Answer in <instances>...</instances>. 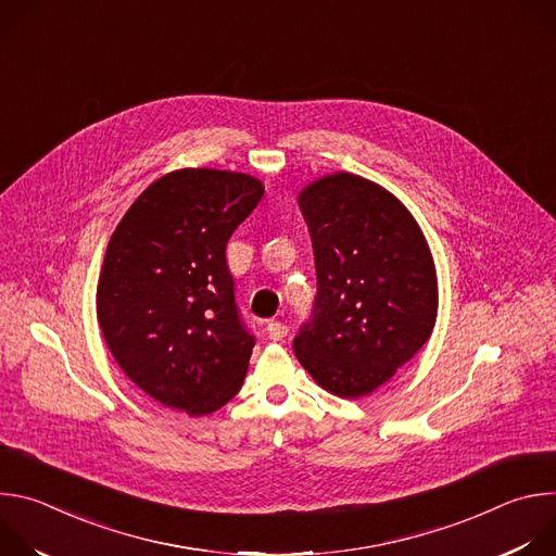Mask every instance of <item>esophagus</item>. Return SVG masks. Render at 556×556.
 <instances>
[{"instance_id": "1", "label": "esophagus", "mask_w": 556, "mask_h": 556, "mask_svg": "<svg viewBox=\"0 0 556 556\" xmlns=\"http://www.w3.org/2000/svg\"><path fill=\"white\" fill-rule=\"evenodd\" d=\"M266 332H268L270 341H283L288 337V328L281 321H270L266 326Z\"/></svg>"}]
</instances>
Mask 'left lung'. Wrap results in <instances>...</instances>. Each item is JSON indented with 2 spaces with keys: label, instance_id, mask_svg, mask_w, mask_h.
Wrapping results in <instances>:
<instances>
[{
  "label": "left lung",
  "instance_id": "8db88e82",
  "mask_svg": "<svg viewBox=\"0 0 556 556\" xmlns=\"http://www.w3.org/2000/svg\"><path fill=\"white\" fill-rule=\"evenodd\" d=\"M316 296L294 354L330 393L358 399L387 382L427 343L438 279L412 213L382 187L334 174L305 187Z\"/></svg>",
  "mask_w": 556,
  "mask_h": 556
}]
</instances>
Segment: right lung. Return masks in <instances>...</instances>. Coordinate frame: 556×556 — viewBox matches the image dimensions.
<instances>
[{"label": "right lung", "instance_id": "1", "mask_svg": "<svg viewBox=\"0 0 556 556\" xmlns=\"http://www.w3.org/2000/svg\"><path fill=\"white\" fill-rule=\"evenodd\" d=\"M260 180L182 169L129 206L108 244L97 314L121 369L165 407L206 416L240 391L255 337L235 301L226 244Z\"/></svg>", "mask_w": 556, "mask_h": 556}]
</instances>
